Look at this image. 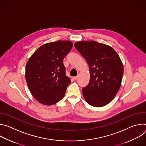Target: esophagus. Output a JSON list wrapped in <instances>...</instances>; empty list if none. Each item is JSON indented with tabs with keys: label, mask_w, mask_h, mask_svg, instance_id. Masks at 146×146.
Here are the masks:
<instances>
[{
	"label": "esophagus",
	"mask_w": 146,
	"mask_h": 146,
	"mask_svg": "<svg viewBox=\"0 0 146 146\" xmlns=\"http://www.w3.org/2000/svg\"><path fill=\"white\" fill-rule=\"evenodd\" d=\"M73 80H76L77 78H78V76H76V77H73Z\"/></svg>",
	"instance_id": "obj_1"
}]
</instances>
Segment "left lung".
Here are the masks:
<instances>
[{
    "instance_id": "1",
    "label": "left lung",
    "mask_w": 146,
    "mask_h": 146,
    "mask_svg": "<svg viewBox=\"0 0 146 146\" xmlns=\"http://www.w3.org/2000/svg\"><path fill=\"white\" fill-rule=\"evenodd\" d=\"M74 47L89 65L90 82L82 90L86 101L97 108L108 105L121 86L123 66L119 55L111 47L96 41H78Z\"/></svg>"
}]
</instances>
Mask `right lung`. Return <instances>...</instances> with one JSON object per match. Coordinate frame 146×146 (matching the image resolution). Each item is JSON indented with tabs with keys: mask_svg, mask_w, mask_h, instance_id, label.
I'll use <instances>...</instances> for the list:
<instances>
[{
	"mask_svg": "<svg viewBox=\"0 0 146 146\" xmlns=\"http://www.w3.org/2000/svg\"><path fill=\"white\" fill-rule=\"evenodd\" d=\"M72 47L69 40L46 43L28 59L25 79L31 93L39 103L50 106L64 97L71 81L62 62Z\"/></svg>",
	"mask_w": 146,
	"mask_h": 146,
	"instance_id": "right-lung-1",
	"label": "right lung"
}]
</instances>
